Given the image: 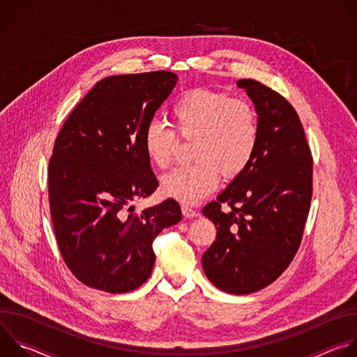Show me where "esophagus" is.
<instances>
[{
    "label": "esophagus",
    "instance_id": "obj_1",
    "mask_svg": "<svg viewBox=\"0 0 357 357\" xmlns=\"http://www.w3.org/2000/svg\"><path fill=\"white\" fill-rule=\"evenodd\" d=\"M181 209H182V215H183L185 218H188V219L196 218V216L199 215L195 209H192V208H190V206H188V205H182V206H181Z\"/></svg>",
    "mask_w": 357,
    "mask_h": 357
}]
</instances>
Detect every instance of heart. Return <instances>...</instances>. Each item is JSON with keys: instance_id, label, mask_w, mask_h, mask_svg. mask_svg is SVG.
Segmentation results:
<instances>
[{"instance_id": "b5f03b06", "label": "heart", "mask_w": 357, "mask_h": 357, "mask_svg": "<svg viewBox=\"0 0 357 357\" xmlns=\"http://www.w3.org/2000/svg\"><path fill=\"white\" fill-rule=\"evenodd\" d=\"M171 119L182 138H196L195 164L161 178L167 197L193 205L212 193L220 179L240 175L251 162L260 141V121L254 107L225 93L193 89L183 93L171 109ZM176 142L175 131L158 121L146 124L144 151L158 168H167Z\"/></svg>"}]
</instances>
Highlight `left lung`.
<instances>
[{
	"label": "left lung",
	"instance_id": "8db88e82",
	"mask_svg": "<svg viewBox=\"0 0 357 357\" xmlns=\"http://www.w3.org/2000/svg\"><path fill=\"white\" fill-rule=\"evenodd\" d=\"M260 121L250 165L202 213L216 229L202 267L219 289L247 295L274 282L298 251L312 196V157L299 117L266 84L241 79ZM231 209L221 211V203Z\"/></svg>",
	"mask_w": 357,
	"mask_h": 357
}]
</instances>
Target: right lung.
Listing matches in <instances>:
<instances>
[{
    "mask_svg": "<svg viewBox=\"0 0 357 357\" xmlns=\"http://www.w3.org/2000/svg\"><path fill=\"white\" fill-rule=\"evenodd\" d=\"M178 83L172 72L105 77L65 121L49 161L50 216L62 257L84 285L110 294L142 285L155 263L152 241L181 222L174 199L134 212L155 192L142 135Z\"/></svg>",
    "mask_w": 357,
    "mask_h": 357,
    "instance_id": "right-lung-1",
    "label": "right lung"
}]
</instances>
